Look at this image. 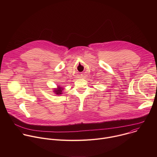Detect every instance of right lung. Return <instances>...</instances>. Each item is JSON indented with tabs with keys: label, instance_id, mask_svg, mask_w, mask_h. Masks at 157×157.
Segmentation results:
<instances>
[{
	"label": "right lung",
	"instance_id": "add662e5",
	"mask_svg": "<svg viewBox=\"0 0 157 157\" xmlns=\"http://www.w3.org/2000/svg\"><path fill=\"white\" fill-rule=\"evenodd\" d=\"M62 89H62L61 87H58V89H55V91H55V93H56V94H58V95L61 94H62Z\"/></svg>",
	"mask_w": 157,
	"mask_h": 157
}]
</instances>
